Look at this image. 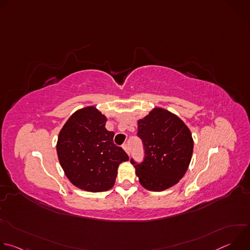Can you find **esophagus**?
Masks as SVG:
<instances>
[{"instance_id":"obj_1","label":"esophagus","mask_w":250,"mask_h":250,"mask_svg":"<svg viewBox=\"0 0 250 250\" xmlns=\"http://www.w3.org/2000/svg\"><path fill=\"white\" fill-rule=\"evenodd\" d=\"M123 148H124V150L127 153V155H130V151H129V148H128V146H127V145H124V146H123Z\"/></svg>"}]
</instances>
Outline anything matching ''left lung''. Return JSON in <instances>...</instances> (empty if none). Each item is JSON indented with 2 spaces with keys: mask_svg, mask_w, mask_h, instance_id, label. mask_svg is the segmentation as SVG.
I'll return each instance as SVG.
<instances>
[{
  "mask_svg": "<svg viewBox=\"0 0 250 250\" xmlns=\"http://www.w3.org/2000/svg\"><path fill=\"white\" fill-rule=\"evenodd\" d=\"M137 129L146 156L140 164L132 159L131 163L140 185L153 192L176 185L192 159L194 140L189 127L175 114L156 106L137 121Z\"/></svg>",
  "mask_w": 250,
  "mask_h": 250,
  "instance_id": "1",
  "label": "left lung"
}]
</instances>
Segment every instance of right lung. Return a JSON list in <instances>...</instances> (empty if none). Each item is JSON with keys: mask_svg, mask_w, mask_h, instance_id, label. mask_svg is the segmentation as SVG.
Returning <instances> with one entry per match:
<instances>
[{"mask_svg": "<svg viewBox=\"0 0 250 250\" xmlns=\"http://www.w3.org/2000/svg\"><path fill=\"white\" fill-rule=\"evenodd\" d=\"M106 117L95 105L71 115L58 134L56 151L68 180L88 192L106 191L115 185L118 168L128 156L114 144Z\"/></svg>", "mask_w": 250, "mask_h": 250, "instance_id": "right-lung-1", "label": "right lung"}]
</instances>
